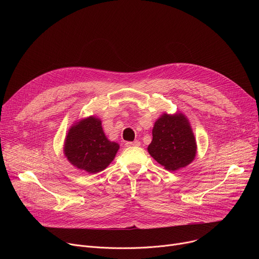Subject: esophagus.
<instances>
[{"label": "esophagus", "mask_w": 259, "mask_h": 259, "mask_svg": "<svg viewBox=\"0 0 259 259\" xmlns=\"http://www.w3.org/2000/svg\"><path fill=\"white\" fill-rule=\"evenodd\" d=\"M127 147H139L141 146V142L140 141H134V142H127L126 143Z\"/></svg>", "instance_id": "34e87169"}]
</instances>
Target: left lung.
<instances>
[{
    "label": "left lung",
    "mask_w": 259,
    "mask_h": 259,
    "mask_svg": "<svg viewBox=\"0 0 259 259\" xmlns=\"http://www.w3.org/2000/svg\"><path fill=\"white\" fill-rule=\"evenodd\" d=\"M152 135L148 152L167 170L184 168L194 159L196 142L189 121L183 114L160 116L155 121Z\"/></svg>",
    "instance_id": "left-lung-1"
}]
</instances>
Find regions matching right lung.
Returning <instances> with one entry per match:
<instances>
[{"label": "right lung", "instance_id": "add662e5", "mask_svg": "<svg viewBox=\"0 0 259 259\" xmlns=\"http://www.w3.org/2000/svg\"><path fill=\"white\" fill-rule=\"evenodd\" d=\"M118 148V144L106 138L101 120L91 116L71 127L64 152L76 168L88 173H98L109 166Z\"/></svg>", "mask_w": 259, "mask_h": 259}]
</instances>
